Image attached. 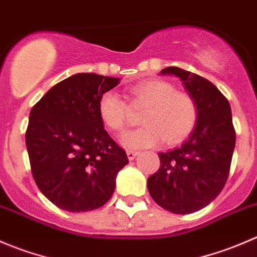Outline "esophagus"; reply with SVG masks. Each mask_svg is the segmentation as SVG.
Here are the masks:
<instances>
[{"mask_svg":"<svg viewBox=\"0 0 257 257\" xmlns=\"http://www.w3.org/2000/svg\"><path fill=\"white\" fill-rule=\"evenodd\" d=\"M137 155H139V151H135V150H127L128 160H134Z\"/></svg>","mask_w":257,"mask_h":257,"instance_id":"34e87169","label":"esophagus"}]
</instances>
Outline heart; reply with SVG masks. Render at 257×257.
Masks as SVG:
<instances>
[{
  "instance_id": "1",
  "label": "heart",
  "mask_w": 257,
  "mask_h": 257,
  "mask_svg": "<svg viewBox=\"0 0 257 257\" xmlns=\"http://www.w3.org/2000/svg\"><path fill=\"white\" fill-rule=\"evenodd\" d=\"M134 107H145L140 122L142 127L132 130L121 137L128 150L145 149L159 145L162 140L169 145L184 141L197 121V105L190 93L175 90L167 81L150 80L140 82L130 90ZM98 116L106 128L123 131L128 121V106L115 91L101 95Z\"/></svg>"
}]
</instances>
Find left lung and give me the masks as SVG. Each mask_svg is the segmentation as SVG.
Wrapping results in <instances>:
<instances>
[{
    "mask_svg": "<svg viewBox=\"0 0 257 257\" xmlns=\"http://www.w3.org/2000/svg\"><path fill=\"white\" fill-rule=\"evenodd\" d=\"M160 75L176 76L197 105V121L181 146L159 152L161 166L147 180L150 195L172 214L199 211L217 197L228 177L236 135L225 96L206 78L179 67Z\"/></svg>",
    "mask_w": 257,
    "mask_h": 257,
    "instance_id": "8db88e82",
    "label": "left lung"
}]
</instances>
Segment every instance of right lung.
I'll return each instance as SVG.
<instances>
[{
    "mask_svg": "<svg viewBox=\"0 0 257 257\" xmlns=\"http://www.w3.org/2000/svg\"><path fill=\"white\" fill-rule=\"evenodd\" d=\"M120 78L76 73L47 91L30 112L26 147L40 191L60 209L92 211L112 196L125 150L98 116L101 95Z\"/></svg>",
    "mask_w": 257,
    "mask_h": 257,
    "instance_id": "add662e5",
    "label": "right lung"
}]
</instances>
